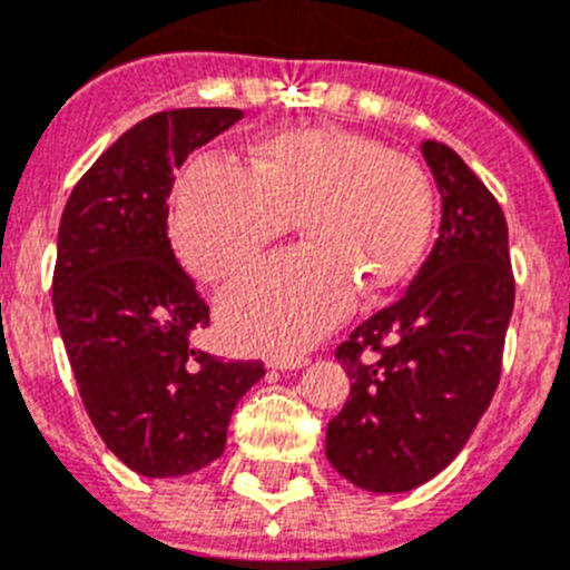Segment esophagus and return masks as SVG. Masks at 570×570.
<instances>
[{
  "label": "esophagus",
  "mask_w": 570,
  "mask_h": 570,
  "mask_svg": "<svg viewBox=\"0 0 570 570\" xmlns=\"http://www.w3.org/2000/svg\"><path fill=\"white\" fill-rule=\"evenodd\" d=\"M307 361H311V357L307 355H291V357H271L268 361V366L271 370H302V366H307Z\"/></svg>",
  "instance_id": "obj_1"
}]
</instances>
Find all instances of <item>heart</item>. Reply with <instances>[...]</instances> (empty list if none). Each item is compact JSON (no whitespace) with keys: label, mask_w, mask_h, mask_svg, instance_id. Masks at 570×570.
<instances>
[{"label":"heart","mask_w":570,"mask_h":570,"mask_svg":"<svg viewBox=\"0 0 570 570\" xmlns=\"http://www.w3.org/2000/svg\"><path fill=\"white\" fill-rule=\"evenodd\" d=\"M302 220L307 243L265 259L220 296L232 344L291 355L350 316L357 291L400 288L425 257L433 187L425 167L335 126L259 139L248 170L195 156L170 200V240L189 274L224 282Z\"/></svg>","instance_id":"obj_1"}]
</instances>
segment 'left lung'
<instances>
[{
	"instance_id": "obj_1",
	"label": "left lung",
	"mask_w": 570,
	"mask_h": 570,
	"mask_svg": "<svg viewBox=\"0 0 570 570\" xmlns=\"http://www.w3.org/2000/svg\"><path fill=\"white\" fill-rule=\"evenodd\" d=\"M422 156L442 195L436 243L409 291L335 350L352 386L327 459L370 492L414 490L459 456L501 381L514 307L501 204L453 148L425 139Z\"/></svg>"
}]
</instances>
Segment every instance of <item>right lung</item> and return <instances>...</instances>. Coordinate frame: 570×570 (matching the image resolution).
Returning <instances> with one entry per match:
<instances>
[{
    "label": "right lung",
    "instance_id": "obj_1",
    "mask_svg": "<svg viewBox=\"0 0 570 570\" xmlns=\"http://www.w3.org/2000/svg\"><path fill=\"white\" fill-rule=\"evenodd\" d=\"M243 117L173 108L142 119L83 173L63 207L52 307L86 414L108 451L148 479H176L224 453L263 361L189 346L209 305L167 240L173 170Z\"/></svg>",
    "mask_w": 570,
    "mask_h": 570
}]
</instances>
